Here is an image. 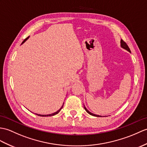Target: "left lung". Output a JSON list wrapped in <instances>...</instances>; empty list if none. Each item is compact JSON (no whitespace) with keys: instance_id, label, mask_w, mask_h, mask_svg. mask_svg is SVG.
<instances>
[{"instance_id":"left-lung-1","label":"left lung","mask_w":147,"mask_h":147,"mask_svg":"<svg viewBox=\"0 0 147 147\" xmlns=\"http://www.w3.org/2000/svg\"><path fill=\"white\" fill-rule=\"evenodd\" d=\"M121 47H123V48H124L125 49H126V50H127L128 51H129V53H131V51H130V49H129V47L128 46V45L127 44V43H126L124 40H123L122 39L121 40ZM84 109H85V110L86 111V112L88 113H89L90 115H92V116H94V117H101V116H100V115H94V114H93V113H91V112H90L89 111H88L87 109H86V108L84 107Z\"/></svg>"}]
</instances>
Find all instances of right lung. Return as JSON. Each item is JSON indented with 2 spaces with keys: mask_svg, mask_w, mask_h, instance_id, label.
<instances>
[{
  "mask_svg": "<svg viewBox=\"0 0 147 147\" xmlns=\"http://www.w3.org/2000/svg\"><path fill=\"white\" fill-rule=\"evenodd\" d=\"M29 37H27V38H26L24 40H23V42H22V44H23L24 42L25 41H26V40L27 39H28L29 38ZM63 105H64V103H63ZM63 105L62 106V107H61L60 109H59V110H58L57 111H56V112H55V113H52V114H50V115H39V114H36L37 115H38V116H40V117H51V116H54V115H56V114H57L58 113H59L60 111H61V109H62L63 108Z\"/></svg>",
  "mask_w": 147,
  "mask_h": 147,
  "instance_id": "obj_1",
  "label": "right lung"
}]
</instances>
